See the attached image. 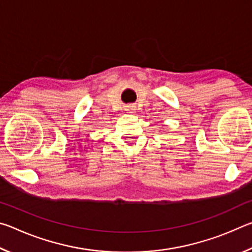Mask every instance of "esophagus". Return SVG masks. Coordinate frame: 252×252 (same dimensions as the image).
I'll return each mask as SVG.
<instances>
[{
  "mask_svg": "<svg viewBox=\"0 0 252 252\" xmlns=\"http://www.w3.org/2000/svg\"><path fill=\"white\" fill-rule=\"evenodd\" d=\"M126 110L127 111V112H133V111L135 110V106L132 105V104L126 105Z\"/></svg>",
  "mask_w": 252,
  "mask_h": 252,
  "instance_id": "1",
  "label": "esophagus"
}]
</instances>
